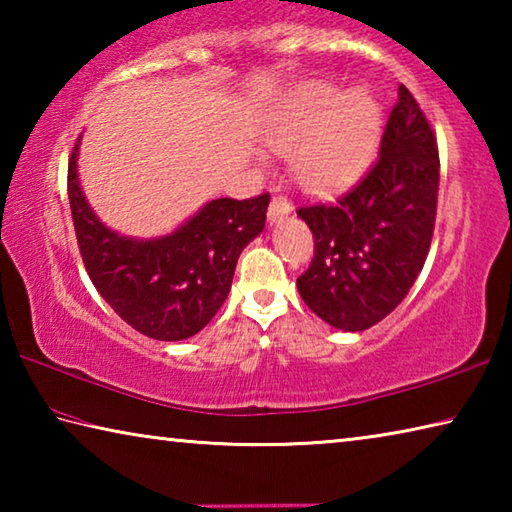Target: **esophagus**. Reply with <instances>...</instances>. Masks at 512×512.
<instances>
[{
	"label": "esophagus",
	"instance_id": "obj_1",
	"mask_svg": "<svg viewBox=\"0 0 512 512\" xmlns=\"http://www.w3.org/2000/svg\"><path fill=\"white\" fill-rule=\"evenodd\" d=\"M291 212H293V207L289 203V198L277 194L271 198V205H268V221H271V225L280 223L282 219H287Z\"/></svg>",
	"mask_w": 512,
	"mask_h": 512
}]
</instances>
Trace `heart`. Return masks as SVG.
<instances>
[{"label": "heart", "instance_id": "obj_1", "mask_svg": "<svg viewBox=\"0 0 512 512\" xmlns=\"http://www.w3.org/2000/svg\"><path fill=\"white\" fill-rule=\"evenodd\" d=\"M379 137V106L366 90L339 97L329 83H307L293 92L273 121V149L287 153L298 183L327 192L357 176Z\"/></svg>", "mask_w": 512, "mask_h": 512}]
</instances>
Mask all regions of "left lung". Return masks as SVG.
Returning <instances> with one entry per match:
<instances>
[{"label":"left lung","mask_w":512,"mask_h":512,"mask_svg":"<svg viewBox=\"0 0 512 512\" xmlns=\"http://www.w3.org/2000/svg\"><path fill=\"white\" fill-rule=\"evenodd\" d=\"M438 180L436 135L400 85L366 176L334 203L298 207L314 235V259L298 291L316 316L363 332L400 305L429 253Z\"/></svg>","instance_id":"obj_1"}]
</instances>
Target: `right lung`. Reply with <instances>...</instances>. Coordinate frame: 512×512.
Listing matches in <instances>:
<instances>
[{
	"mask_svg": "<svg viewBox=\"0 0 512 512\" xmlns=\"http://www.w3.org/2000/svg\"><path fill=\"white\" fill-rule=\"evenodd\" d=\"M79 142L69 158L67 194L92 284L121 320L149 339L198 334L228 298L241 250L264 230L271 196L216 198L167 237H121L97 219L81 192Z\"/></svg>",
	"mask_w": 512,
	"mask_h": 512,
	"instance_id": "add662e5",
	"label": "right lung"
}]
</instances>
